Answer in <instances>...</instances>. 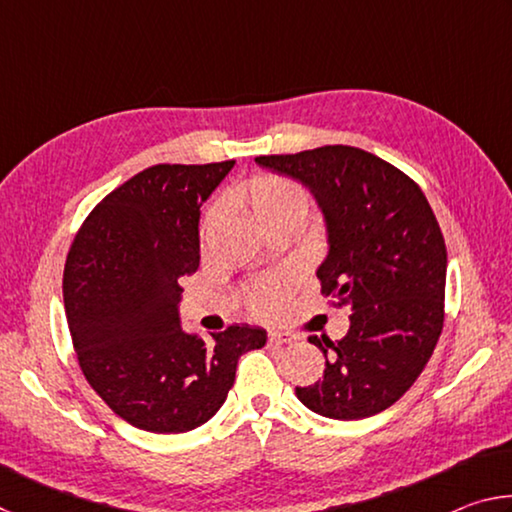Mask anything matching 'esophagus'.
<instances>
[{
    "mask_svg": "<svg viewBox=\"0 0 512 512\" xmlns=\"http://www.w3.org/2000/svg\"><path fill=\"white\" fill-rule=\"evenodd\" d=\"M296 341V336L289 334V332H280V329H273V332H268V343L271 345H287Z\"/></svg>",
    "mask_w": 512,
    "mask_h": 512,
    "instance_id": "34e87169",
    "label": "esophagus"
}]
</instances>
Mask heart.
I'll use <instances>...</instances> for the list:
<instances>
[{"label":"heart","mask_w":512,"mask_h":512,"mask_svg":"<svg viewBox=\"0 0 512 512\" xmlns=\"http://www.w3.org/2000/svg\"><path fill=\"white\" fill-rule=\"evenodd\" d=\"M239 203L255 216L257 223H264L273 216L302 212L307 214L309 196L298 183L289 178L273 176V173H259L250 178L248 183L239 189ZM212 219L203 221V235L210 230ZM287 298V287L282 280L259 282L248 293V305L257 316H275L284 307Z\"/></svg>","instance_id":"1"}]
</instances>
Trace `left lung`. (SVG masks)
I'll return each mask as SVG.
<instances>
[{
    "label": "left lung",
    "mask_w": 512,
    "mask_h": 512,
    "mask_svg": "<svg viewBox=\"0 0 512 512\" xmlns=\"http://www.w3.org/2000/svg\"><path fill=\"white\" fill-rule=\"evenodd\" d=\"M259 167L314 194L327 225L320 289L348 307L341 341L309 336L325 375L296 388L332 420H361L393 406L427 366L443 332L447 248L422 189L393 164L354 146L259 155Z\"/></svg>",
    "instance_id": "left-lung-1"
}]
</instances>
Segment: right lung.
I'll return each mask as SVG.
<instances>
[{
	"label": "right lung",
	"instance_id": "add662e5",
	"mask_svg": "<svg viewBox=\"0 0 512 512\" xmlns=\"http://www.w3.org/2000/svg\"><path fill=\"white\" fill-rule=\"evenodd\" d=\"M235 160L155 164L110 192L69 248L63 296L88 384L121 420L185 433L221 409L262 327L232 325L203 341L180 327L178 280L201 262V207Z\"/></svg>",
	"mask_w": 512,
	"mask_h": 512
}]
</instances>
